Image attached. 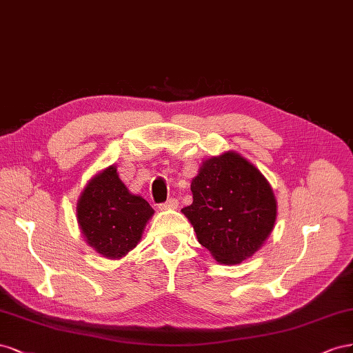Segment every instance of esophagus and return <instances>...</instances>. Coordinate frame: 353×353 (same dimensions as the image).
Wrapping results in <instances>:
<instances>
[{"label":"esophagus","instance_id":"1","mask_svg":"<svg viewBox=\"0 0 353 353\" xmlns=\"http://www.w3.org/2000/svg\"><path fill=\"white\" fill-rule=\"evenodd\" d=\"M179 207V201L176 198H170L165 204H161L159 210H176Z\"/></svg>","mask_w":353,"mask_h":353}]
</instances>
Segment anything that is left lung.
Instances as JSON below:
<instances>
[{
	"label": "left lung",
	"mask_w": 353,
	"mask_h": 353,
	"mask_svg": "<svg viewBox=\"0 0 353 353\" xmlns=\"http://www.w3.org/2000/svg\"><path fill=\"white\" fill-rule=\"evenodd\" d=\"M192 204L182 213L216 261L238 265L263 247L276 221L268 179L235 150L211 157L190 183Z\"/></svg>",
	"instance_id": "1"
}]
</instances>
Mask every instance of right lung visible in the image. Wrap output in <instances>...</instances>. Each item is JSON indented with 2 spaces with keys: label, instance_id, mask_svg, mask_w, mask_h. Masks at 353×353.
Masks as SVG:
<instances>
[{
  "label": "right lung",
  "instance_id": "obj_1",
  "mask_svg": "<svg viewBox=\"0 0 353 353\" xmlns=\"http://www.w3.org/2000/svg\"><path fill=\"white\" fill-rule=\"evenodd\" d=\"M154 213L146 199L121 182L117 165L90 179L77 203V220L85 243L110 260L124 257L140 243Z\"/></svg>",
  "mask_w": 353,
  "mask_h": 353
}]
</instances>
